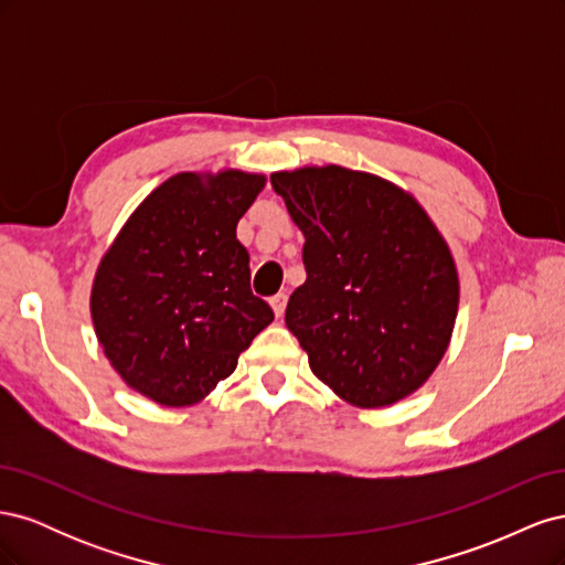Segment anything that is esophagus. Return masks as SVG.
Instances as JSON below:
<instances>
[{"mask_svg":"<svg viewBox=\"0 0 565 565\" xmlns=\"http://www.w3.org/2000/svg\"><path fill=\"white\" fill-rule=\"evenodd\" d=\"M270 306H273V313H276L278 318L285 313V306H287V295L285 292H278L276 297H270Z\"/></svg>","mask_w":565,"mask_h":565,"instance_id":"obj_1","label":"esophagus"}]
</instances>
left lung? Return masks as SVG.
<instances>
[{
  "label": "left lung",
  "instance_id": "obj_1",
  "mask_svg": "<svg viewBox=\"0 0 565 565\" xmlns=\"http://www.w3.org/2000/svg\"><path fill=\"white\" fill-rule=\"evenodd\" d=\"M301 228L306 282L285 322L316 377L355 407L417 391L448 351L459 280L422 204L374 174L303 167L270 174Z\"/></svg>",
  "mask_w": 565,
  "mask_h": 565
}]
</instances>
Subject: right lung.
<instances>
[{
	"label": "right lung",
	"instance_id": "obj_1",
	"mask_svg": "<svg viewBox=\"0 0 565 565\" xmlns=\"http://www.w3.org/2000/svg\"><path fill=\"white\" fill-rule=\"evenodd\" d=\"M266 177L183 172L152 191L98 264L92 318L119 377L167 407L200 403L273 322L237 221Z\"/></svg>",
	"mask_w": 565,
	"mask_h": 565
}]
</instances>
